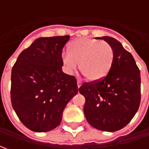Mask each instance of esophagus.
I'll list each match as a JSON object with an SVG mask.
<instances>
[{
    "label": "esophagus",
    "instance_id": "1",
    "mask_svg": "<svg viewBox=\"0 0 149 149\" xmlns=\"http://www.w3.org/2000/svg\"><path fill=\"white\" fill-rule=\"evenodd\" d=\"M81 84H82V81H81L80 79H77V86H78V88H79V87L81 86Z\"/></svg>",
    "mask_w": 149,
    "mask_h": 149
}]
</instances>
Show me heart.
<instances>
[{
	"label": "heart",
	"instance_id": "heart-1",
	"mask_svg": "<svg viewBox=\"0 0 149 149\" xmlns=\"http://www.w3.org/2000/svg\"><path fill=\"white\" fill-rule=\"evenodd\" d=\"M113 51L109 44L93 38H79L70 44L68 53L61 56L68 73L77 69L89 81H98L105 77L111 69Z\"/></svg>",
	"mask_w": 149,
	"mask_h": 149
}]
</instances>
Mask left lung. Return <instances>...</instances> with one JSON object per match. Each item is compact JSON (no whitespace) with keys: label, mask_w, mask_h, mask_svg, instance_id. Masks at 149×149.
I'll return each instance as SVG.
<instances>
[{"label":"left lung","mask_w":149,"mask_h":149,"mask_svg":"<svg viewBox=\"0 0 149 149\" xmlns=\"http://www.w3.org/2000/svg\"><path fill=\"white\" fill-rule=\"evenodd\" d=\"M113 51L111 69L98 81L84 83L79 89L84 96V113L95 129L114 132L134 118L140 104V70L133 55L114 38L104 36Z\"/></svg>","instance_id":"left-lung-1"}]
</instances>
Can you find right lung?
<instances>
[{
  "instance_id": "1",
  "label": "right lung",
  "mask_w": 149,
  "mask_h": 149,
  "mask_svg": "<svg viewBox=\"0 0 149 149\" xmlns=\"http://www.w3.org/2000/svg\"><path fill=\"white\" fill-rule=\"evenodd\" d=\"M69 40L70 36L38 38L12 67L11 104L21 123L34 132L59 126L66 104L77 95L75 77L62 71V49Z\"/></svg>"
}]
</instances>
